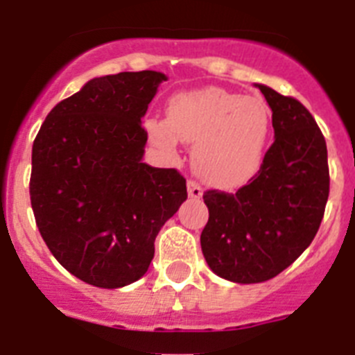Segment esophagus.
Listing matches in <instances>:
<instances>
[{
    "label": "esophagus",
    "instance_id": "esophagus-1",
    "mask_svg": "<svg viewBox=\"0 0 355 355\" xmlns=\"http://www.w3.org/2000/svg\"><path fill=\"white\" fill-rule=\"evenodd\" d=\"M187 188H188V196L192 197V199H200V197H202V187H200L197 181L188 180Z\"/></svg>",
    "mask_w": 355,
    "mask_h": 355
}]
</instances>
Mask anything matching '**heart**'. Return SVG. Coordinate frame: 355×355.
I'll return each instance as SVG.
<instances>
[{
    "instance_id": "obj_1",
    "label": "heart",
    "mask_w": 355,
    "mask_h": 355,
    "mask_svg": "<svg viewBox=\"0 0 355 355\" xmlns=\"http://www.w3.org/2000/svg\"><path fill=\"white\" fill-rule=\"evenodd\" d=\"M150 140L172 150L178 139L193 144L197 174L216 187L234 188L259 171L270 131V112L263 99L222 87L180 92L171 97L167 121L146 122Z\"/></svg>"
}]
</instances>
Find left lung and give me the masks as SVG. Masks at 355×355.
Wrapping results in <instances>:
<instances>
[{
    "label": "left lung",
    "instance_id": "1",
    "mask_svg": "<svg viewBox=\"0 0 355 355\" xmlns=\"http://www.w3.org/2000/svg\"><path fill=\"white\" fill-rule=\"evenodd\" d=\"M272 108L274 144L236 193L205 192L209 218L200 233L206 263L218 277L263 283L309 247L329 197L327 146L309 110L295 97L256 85Z\"/></svg>",
    "mask_w": 355,
    "mask_h": 355
}]
</instances>
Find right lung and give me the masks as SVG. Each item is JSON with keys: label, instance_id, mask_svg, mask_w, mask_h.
<instances>
[{"label": "right lung", "instance_id": "obj_1", "mask_svg": "<svg viewBox=\"0 0 355 355\" xmlns=\"http://www.w3.org/2000/svg\"><path fill=\"white\" fill-rule=\"evenodd\" d=\"M165 80L156 71L94 78L49 112L33 142L30 199L40 236L92 286L139 281L156 234L187 200L180 172L142 162V117Z\"/></svg>", "mask_w": 355, "mask_h": 355}]
</instances>
